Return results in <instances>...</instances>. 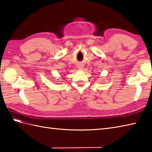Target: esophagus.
Wrapping results in <instances>:
<instances>
[{"label": "esophagus", "mask_w": 152, "mask_h": 152, "mask_svg": "<svg viewBox=\"0 0 152 152\" xmlns=\"http://www.w3.org/2000/svg\"><path fill=\"white\" fill-rule=\"evenodd\" d=\"M80 69H82V68H80Z\"/></svg>", "instance_id": "esophagus-1"}]
</instances>
